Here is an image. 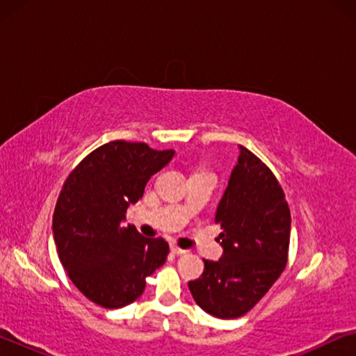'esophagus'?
Instances as JSON below:
<instances>
[{
    "label": "esophagus",
    "instance_id": "esophagus-1",
    "mask_svg": "<svg viewBox=\"0 0 356 356\" xmlns=\"http://www.w3.org/2000/svg\"><path fill=\"white\" fill-rule=\"evenodd\" d=\"M171 251L174 252V254H177V256H180V254H185V250H182V248H179L177 245H171Z\"/></svg>",
    "mask_w": 356,
    "mask_h": 356
}]
</instances>
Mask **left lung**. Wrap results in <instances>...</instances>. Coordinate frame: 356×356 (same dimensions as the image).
Instances as JSON below:
<instances>
[{
	"label": "left lung",
	"mask_w": 356,
	"mask_h": 356,
	"mask_svg": "<svg viewBox=\"0 0 356 356\" xmlns=\"http://www.w3.org/2000/svg\"><path fill=\"white\" fill-rule=\"evenodd\" d=\"M216 207L222 254L204 259V272L188 282L193 298L210 316L237 318L246 314L287 262L291 210L268 166L243 146Z\"/></svg>",
	"instance_id": "obj_1"
}]
</instances>
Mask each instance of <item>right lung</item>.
I'll return each instance as SVG.
<instances>
[{
    "label": "right lung",
    "instance_id": "obj_1",
    "mask_svg": "<svg viewBox=\"0 0 356 356\" xmlns=\"http://www.w3.org/2000/svg\"><path fill=\"white\" fill-rule=\"evenodd\" d=\"M174 150L144 143L111 141L89 154L69 174L53 213L59 261L84 297L118 309L141 297L146 278L165 264L170 246L122 222L143 197L154 174Z\"/></svg>",
    "mask_w": 356,
    "mask_h": 356
}]
</instances>
